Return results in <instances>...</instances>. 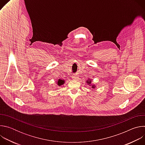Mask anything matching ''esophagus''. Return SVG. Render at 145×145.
<instances>
[{
  "instance_id": "1",
  "label": "esophagus",
  "mask_w": 145,
  "mask_h": 145,
  "mask_svg": "<svg viewBox=\"0 0 145 145\" xmlns=\"http://www.w3.org/2000/svg\"><path fill=\"white\" fill-rule=\"evenodd\" d=\"M78 78V77L76 74H73L72 76V79L73 80H77Z\"/></svg>"
}]
</instances>
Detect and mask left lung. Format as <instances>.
<instances>
[{"mask_svg":"<svg viewBox=\"0 0 145 145\" xmlns=\"http://www.w3.org/2000/svg\"><path fill=\"white\" fill-rule=\"evenodd\" d=\"M91 80H88V81H87V84H90L91 83ZM92 88H95V86L93 85V86H92Z\"/></svg>","mask_w":145,"mask_h":145,"instance_id":"left-lung-1","label":"left lung"}]
</instances>
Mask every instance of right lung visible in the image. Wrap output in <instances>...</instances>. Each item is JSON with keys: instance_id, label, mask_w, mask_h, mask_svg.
Instances as JSON below:
<instances>
[{"instance_id": "1", "label": "right lung", "mask_w": 145, "mask_h": 145, "mask_svg": "<svg viewBox=\"0 0 145 145\" xmlns=\"http://www.w3.org/2000/svg\"><path fill=\"white\" fill-rule=\"evenodd\" d=\"M64 82H65V81H64V80L58 79V80L57 81V86H58L59 87H60L61 86L63 85Z\"/></svg>"}]
</instances>
